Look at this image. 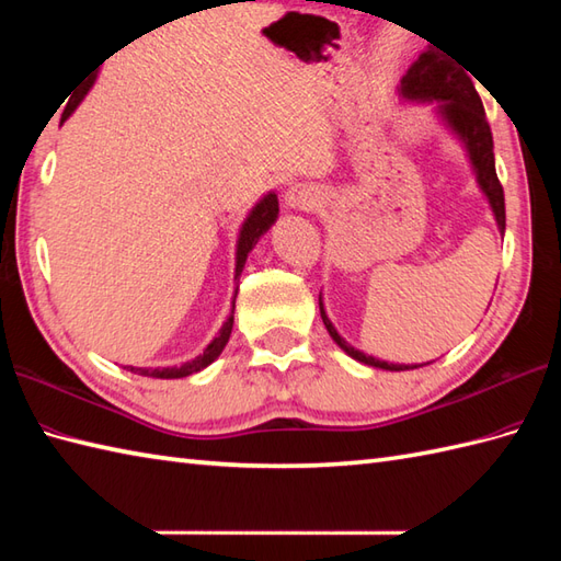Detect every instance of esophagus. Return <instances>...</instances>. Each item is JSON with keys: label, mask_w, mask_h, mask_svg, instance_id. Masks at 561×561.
<instances>
[{"label": "esophagus", "mask_w": 561, "mask_h": 561, "mask_svg": "<svg viewBox=\"0 0 561 561\" xmlns=\"http://www.w3.org/2000/svg\"><path fill=\"white\" fill-rule=\"evenodd\" d=\"M320 190L313 185H306V183H296L287 190V195H284V205L289 209H301V211H311L320 205Z\"/></svg>", "instance_id": "obj_1"}]
</instances>
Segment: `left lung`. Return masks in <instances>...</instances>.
I'll list each match as a JSON object with an SVG mask.
<instances>
[{
    "label": "left lung",
    "instance_id": "8db88e82",
    "mask_svg": "<svg viewBox=\"0 0 561 561\" xmlns=\"http://www.w3.org/2000/svg\"><path fill=\"white\" fill-rule=\"evenodd\" d=\"M400 93L410 101H438V113L444 115V121L453 127V133L465 141V149L470 153L472 169L478 173V183L482 187V193L486 195V199H490L499 231L504 233L506 229L504 187L499 183L496 169H494L492 129L484 117V105H482L480 93L474 89L468 71L460 69L456 62H450V59H446L444 53L426 50L408 69V75L402 77ZM320 318H323L330 337L335 340L340 347L352 356V359L376 366V368H386V371H410V368H416V364L414 366L388 364V362L376 359V356H366L364 352L354 350L347 340L340 337L335 325L330 323V318L325 316V308H323V299H320Z\"/></svg>",
    "mask_w": 561,
    "mask_h": 561
}]
</instances>
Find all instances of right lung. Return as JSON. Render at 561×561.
I'll return each mask as SVG.
<instances>
[{"mask_svg": "<svg viewBox=\"0 0 561 561\" xmlns=\"http://www.w3.org/2000/svg\"><path fill=\"white\" fill-rule=\"evenodd\" d=\"M93 79H96V71H93V75L89 77V81H83L75 96L67 101L65 113H62V121H67V117L71 115V111H75L77 105L81 103V99L87 96V91L91 89ZM277 214H279V199H277V195H274V193L262 197L257 205L253 207V211L248 214V219H245L243 229H241V236H238V245H236V277L243 272L248 253L255 248L257 238L265 233L270 226L274 224V219H277ZM231 328H233V316H229V320H226L224 328L219 330V335L209 342V347L202 352L199 356H195L193 362H185L183 366H171V368H135V366H127V368L133 374L151 376V378H183V376H190V374H197V371H202V368H207L221 354V350L226 347V342H229V337H231Z\"/></svg>", "mask_w": 561, "mask_h": 561, "instance_id": "1", "label": "right lung"}]
</instances>
